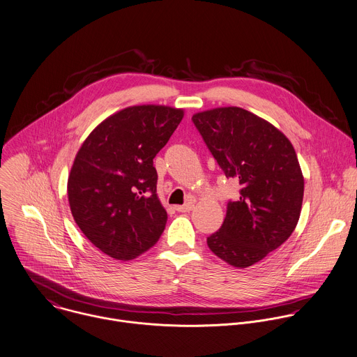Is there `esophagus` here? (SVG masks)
Segmentation results:
<instances>
[{"instance_id":"obj_1","label":"esophagus","mask_w":357,"mask_h":357,"mask_svg":"<svg viewBox=\"0 0 357 357\" xmlns=\"http://www.w3.org/2000/svg\"><path fill=\"white\" fill-rule=\"evenodd\" d=\"M194 209V202H187L185 205H181V206H176V211L177 212H181V213H185V212H190Z\"/></svg>"}]
</instances>
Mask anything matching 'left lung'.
I'll return each mask as SVG.
<instances>
[{
    "instance_id": "8db88e82",
    "label": "left lung",
    "mask_w": 357,
    "mask_h": 357,
    "mask_svg": "<svg viewBox=\"0 0 357 357\" xmlns=\"http://www.w3.org/2000/svg\"><path fill=\"white\" fill-rule=\"evenodd\" d=\"M192 121L226 177L241 185L208 246L234 267L252 266L298 225L305 181L295 149L273 124L237 107L201 112Z\"/></svg>"
}]
</instances>
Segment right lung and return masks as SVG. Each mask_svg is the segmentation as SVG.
<instances>
[{"mask_svg": "<svg viewBox=\"0 0 357 357\" xmlns=\"http://www.w3.org/2000/svg\"><path fill=\"white\" fill-rule=\"evenodd\" d=\"M183 116L170 107H130L98 124L79 149L68 180L70 211L108 256L134 259L162 236L167 213L156 195L153 158Z\"/></svg>", "mask_w": 357, "mask_h": 357, "instance_id": "obj_1", "label": "right lung"}]
</instances>
